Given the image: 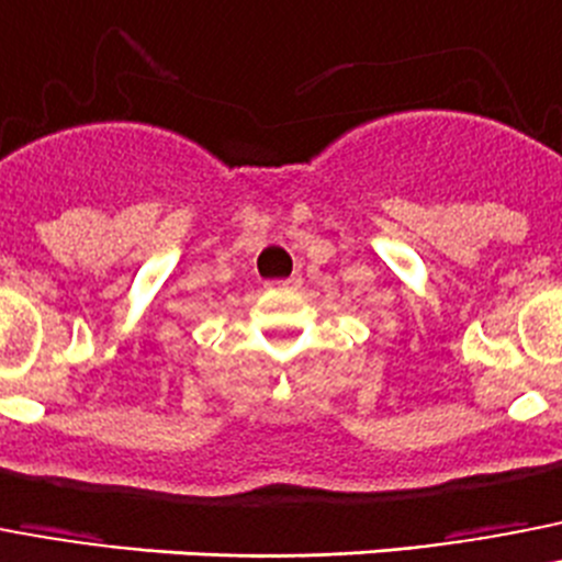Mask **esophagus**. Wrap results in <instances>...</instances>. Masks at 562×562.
Here are the masks:
<instances>
[{
  "instance_id": "obj_1",
  "label": "esophagus",
  "mask_w": 562,
  "mask_h": 562,
  "mask_svg": "<svg viewBox=\"0 0 562 562\" xmlns=\"http://www.w3.org/2000/svg\"><path fill=\"white\" fill-rule=\"evenodd\" d=\"M300 277H291V280H277V282H271V285L274 288H300Z\"/></svg>"
}]
</instances>
